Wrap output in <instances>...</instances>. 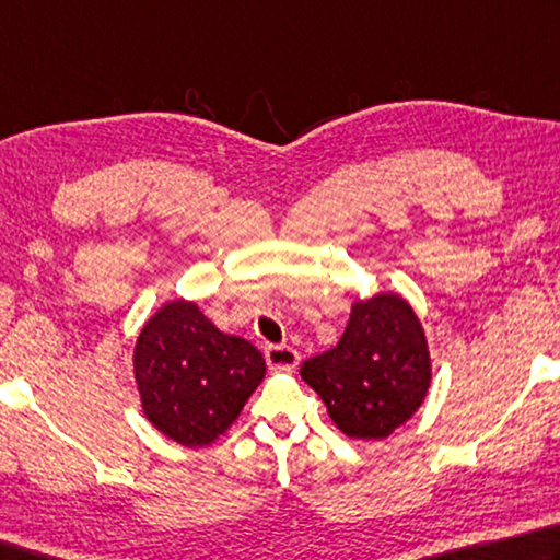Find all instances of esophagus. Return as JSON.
I'll use <instances>...</instances> for the list:
<instances>
[{"label": "esophagus", "mask_w": 560, "mask_h": 560, "mask_svg": "<svg viewBox=\"0 0 560 560\" xmlns=\"http://www.w3.org/2000/svg\"><path fill=\"white\" fill-rule=\"evenodd\" d=\"M264 358L271 370H293L299 364V352L289 345H267Z\"/></svg>", "instance_id": "1"}]
</instances>
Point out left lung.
I'll return each mask as SVG.
<instances>
[{"label":"left lung","instance_id":"left-lung-1","mask_svg":"<svg viewBox=\"0 0 560 560\" xmlns=\"http://www.w3.org/2000/svg\"><path fill=\"white\" fill-rule=\"evenodd\" d=\"M338 429L382 441L419 411L431 386V354L419 315L399 293L354 301L348 328L328 352L301 364Z\"/></svg>","mask_w":560,"mask_h":560}]
</instances>
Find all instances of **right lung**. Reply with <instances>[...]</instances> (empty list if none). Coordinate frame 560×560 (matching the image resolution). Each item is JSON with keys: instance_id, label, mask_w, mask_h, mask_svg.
I'll list each match as a JSON object with an SVG mask.
<instances>
[{"instance_id": "1", "label": "right lung", "mask_w": 560, "mask_h": 560, "mask_svg": "<svg viewBox=\"0 0 560 560\" xmlns=\"http://www.w3.org/2000/svg\"><path fill=\"white\" fill-rule=\"evenodd\" d=\"M264 372L261 352L218 330L192 301L164 303L137 338L141 409L156 431L186 448H202L225 433Z\"/></svg>"}]
</instances>
